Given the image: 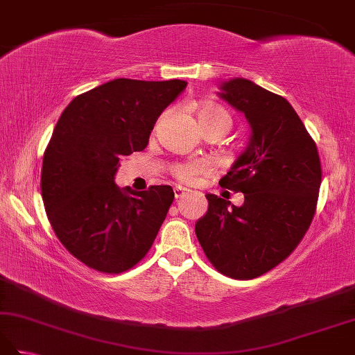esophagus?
Returning <instances> with one entry per match:
<instances>
[{
  "mask_svg": "<svg viewBox=\"0 0 355 355\" xmlns=\"http://www.w3.org/2000/svg\"><path fill=\"white\" fill-rule=\"evenodd\" d=\"M184 193H187V189L186 187H182V186H177L175 189H173V195H175V198L178 200V198H182Z\"/></svg>",
  "mask_w": 355,
  "mask_h": 355,
  "instance_id": "34e87169",
  "label": "esophagus"
}]
</instances>
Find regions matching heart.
Wrapping results in <instances>:
<instances>
[{"label": "heart", "instance_id": "1", "mask_svg": "<svg viewBox=\"0 0 355 355\" xmlns=\"http://www.w3.org/2000/svg\"><path fill=\"white\" fill-rule=\"evenodd\" d=\"M198 120L201 128L220 126L224 132L229 131V128L232 126L230 112L216 103H209L201 107L198 111ZM209 172L210 166L207 162L193 160L177 164L175 169H173V175L183 183H197L201 177L207 175Z\"/></svg>", "mask_w": 355, "mask_h": 355}]
</instances>
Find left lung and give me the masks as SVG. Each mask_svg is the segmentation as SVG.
Wrapping results in <instances>:
<instances>
[{"mask_svg":"<svg viewBox=\"0 0 355 355\" xmlns=\"http://www.w3.org/2000/svg\"><path fill=\"white\" fill-rule=\"evenodd\" d=\"M220 97L244 112L252 135L220 180L243 192L244 205L207 193V214L195 233L220 273L253 279L288 258L302 241L318 206L320 158L288 101L243 78L225 80Z\"/></svg>","mask_w":355,"mask_h":355,"instance_id":"8db88e82","label":"left lung"}]
</instances>
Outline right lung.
I'll use <instances>...</instances> for the list:
<instances>
[{"mask_svg": "<svg viewBox=\"0 0 355 355\" xmlns=\"http://www.w3.org/2000/svg\"><path fill=\"white\" fill-rule=\"evenodd\" d=\"M186 85L114 79L74 97L59 117L42 158V201L58 239L87 267L123 273L153 245L172 187L132 192L114 175L123 157L146 148L157 119Z\"/></svg>", "mask_w": 355, "mask_h": 355, "instance_id": "1", "label": "right lung"}]
</instances>
